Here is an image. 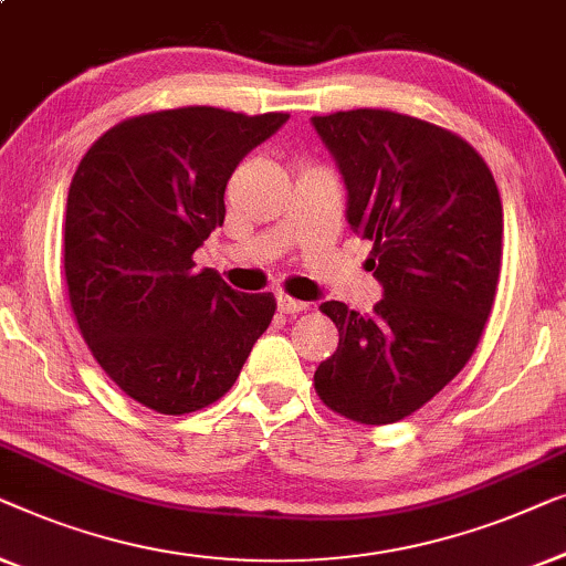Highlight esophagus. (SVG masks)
<instances>
[{
	"label": "esophagus",
	"mask_w": 566,
	"mask_h": 566,
	"mask_svg": "<svg viewBox=\"0 0 566 566\" xmlns=\"http://www.w3.org/2000/svg\"><path fill=\"white\" fill-rule=\"evenodd\" d=\"M310 305L307 302H302V300H294V297H286V294H280V310L284 315H300V313H305Z\"/></svg>",
	"instance_id": "1"
}]
</instances>
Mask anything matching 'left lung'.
<instances>
[{
	"label": "left lung",
	"mask_w": 566,
	"mask_h": 566,
	"mask_svg": "<svg viewBox=\"0 0 566 566\" xmlns=\"http://www.w3.org/2000/svg\"><path fill=\"white\" fill-rule=\"evenodd\" d=\"M313 125L385 290L371 315L323 302L340 338L317 366L315 392L356 423H397L480 344L503 259V202L484 158L446 127L392 109L317 115Z\"/></svg>",
	"instance_id": "8db88e82"
}]
</instances>
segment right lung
<instances>
[{
  "label": "right lung",
  "instance_id": "add662e5",
  "mask_svg": "<svg viewBox=\"0 0 566 566\" xmlns=\"http://www.w3.org/2000/svg\"><path fill=\"white\" fill-rule=\"evenodd\" d=\"M286 120L220 107L127 117L71 179L63 272L76 325L107 377L161 416L220 400L272 323V292L230 290L192 256L226 220L230 174Z\"/></svg>",
  "mask_w": 566,
  "mask_h": 566
}]
</instances>
